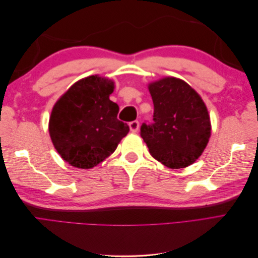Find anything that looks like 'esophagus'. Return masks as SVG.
<instances>
[{"instance_id": "1", "label": "esophagus", "mask_w": 258, "mask_h": 258, "mask_svg": "<svg viewBox=\"0 0 258 258\" xmlns=\"http://www.w3.org/2000/svg\"><path fill=\"white\" fill-rule=\"evenodd\" d=\"M139 127H140V123L138 120H134L129 122V128L132 132H137L139 130Z\"/></svg>"}]
</instances>
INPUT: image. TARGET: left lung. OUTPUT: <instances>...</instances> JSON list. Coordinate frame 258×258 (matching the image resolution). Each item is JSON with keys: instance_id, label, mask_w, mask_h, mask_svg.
Wrapping results in <instances>:
<instances>
[{"instance_id": "left-lung-1", "label": "left lung", "mask_w": 258, "mask_h": 258, "mask_svg": "<svg viewBox=\"0 0 258 258\" xmlns=\"http://www.w3.org/2000/svg\"><path fill=\"white\" fill-rule=\"evenodd\" d=\"M154 103L153 122H143L141 137L153 157L171 169L190 166L211 136L207 106L190 86L175 77L148 85Z\"/></svg>"}]
</instances>
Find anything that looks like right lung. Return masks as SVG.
I'll return each mask as SVG.
<instances>
[{"instance_id":"add662e5","label":"right lung","mask_w":258,"mask_h":258,"mask_svg":"<svg viewBox=\"0 0 258 258\" xmlns=\"http://www.w3.org/2000/svg\"><path fill=\"white\" fill-rule=\"evenodd\" d=\"M114 82L91 75L76 82L53 105L49 118L52 144L70 165L90 169L113 154L129 126L117 118L110 100Z\"/></svg>"}]
</instances>
